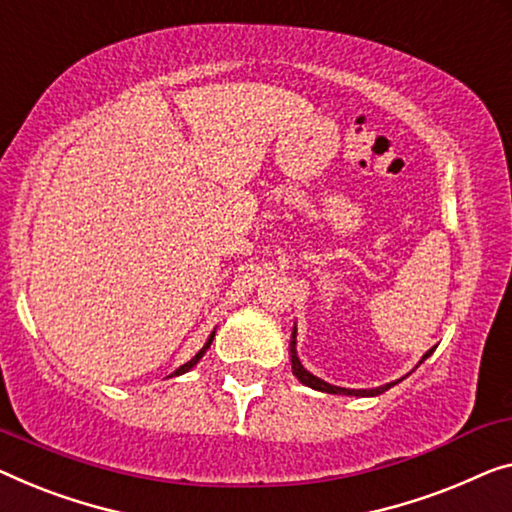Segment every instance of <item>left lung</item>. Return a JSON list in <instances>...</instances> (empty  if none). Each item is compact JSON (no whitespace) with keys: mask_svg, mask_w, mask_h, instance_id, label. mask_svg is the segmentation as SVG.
I'll use <instances>...</instances> for the list:
<instances>
[{"mask_svg":"<svg viewBox=\"0 0 512 512\" xmlns=\"http://www.w3.org/2000/svg\"><path fill=\"white\" fill-rule=\"evenodd\" d=\"M432 352H434V347L430 349V352L423 354L421 363H423L425 358L430 356ZM289 356H292V372L296 375V379H299L301 384L315 388V391H322V393H331V395H356V398H372V395H381V393L388 391V388L395 386V384H398V381H400V379H398V381H391V384H384V386H379V388H358V391H356V388H340V386L326 384L324 379L310 375V372L305 370L303 365H301L299 356H296V326H294V331H292V342H289Z\"/></svg>","mask_w":512,"mask_h":512,"instance_id":"1","label":"left lung"}]
</instances>
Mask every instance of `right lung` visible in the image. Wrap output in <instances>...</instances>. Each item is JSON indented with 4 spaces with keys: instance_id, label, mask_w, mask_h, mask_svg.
Wrapping results in <instances>:
<instances>
[{
    "instance_id": "1",
    "label": "right lung",
    "mask_w": 512,
    "mask_h": 512,
    "mask_svg": "<svg viewBox=\"0 0 512 512\" xmlns=\"http://www.w3.org/2000/svg\"><path fill=\"white\" fill-rule=\"evenodd\" d=\"M213 335H216V331H213V333H211V338L207 340V345H204V347L200 349V352H197V354H195L193 358H190V361H188V363H183V365H181V368H177V370H174L170 377H179V375H183V372H188L190 368H195V365H197V361H200V358L204 356V352H207V349L211 347V340H213Z\"/></svg>"
}]
</instances>
